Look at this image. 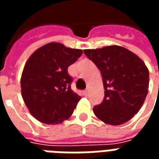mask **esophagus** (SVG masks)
<instances>
[{"label":"esophagus","instance_id":"34e87169","mask_svg":"<svg viewBox=\"0 0 159 159\" xmlns=\"http://www.w3.org/2000/svg\"><path fill=\"white\" fill-rule=\"evenodd\" d=\"M89 90H85V91H83V94H84L85 96H88V95H89Z\"/></svg>","mask_w":159,"mask_h":159}]
</instances>
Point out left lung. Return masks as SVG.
<instances>
[{
    "label": "left lung",
    "instance_id": "left-lung-1",
    "mask_svg": "<svg viewBox=\"0 0 159 159\" xmlns=\"http://www.w3.org/2000/svg\"><path fill=\"white\" fill-rule=\"evenodd\" d=\"M86 56L99 68L105 97L93 113L110 125L128 122L140 111L148 93L149 70L143 60L117 45L85 49Z\"/></svg>",
    "mask_w": 159,
    "mask_h": 159
}]
</instances>
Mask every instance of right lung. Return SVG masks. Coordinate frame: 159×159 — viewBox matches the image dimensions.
<instances>
[{"instance_id":"obj_1","label":"right lung","mask_w":159,"mask_h":159,"mask_svg":"<svg viewBox=\"0 0 159 159\" xmlns=\"http://www.w3.org/2000/svg\"><path fill=\"white\" fill-rule=\"evenodd\" d=\"M83 54L82 49L50 42L36 49L26 61L21 93L28 110L39 122L59 124L72 115L81 99L70 89L67 69Z\"/></svg>"}]
</instances>
